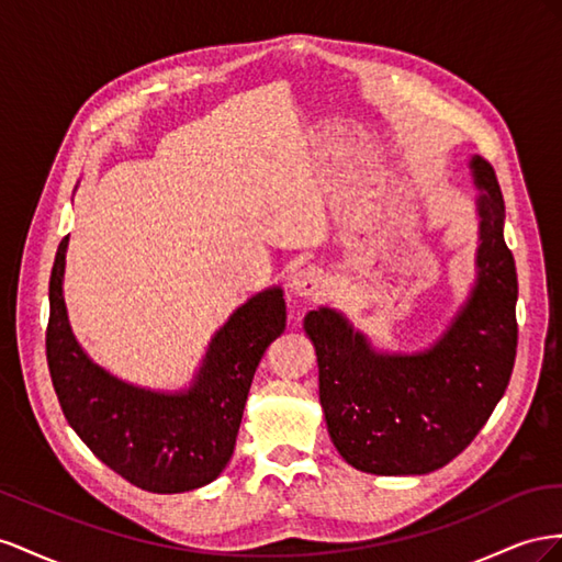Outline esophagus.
Masks as SVG:
<instances>
[{
    "label": "esophagus",
    "mask_w": 562,
    "mask_h": 562,
    "mask_svg": "<svg viewBox=\"0 0 562 562\" xmlns=\"http://www.w3.org/2000/svg\"><path fill=\"white\" fill-rule=\"evenodd\" d=\"M325 284H327L325 272L319 270L317 266H308V268H301L299 272H294V278H292V284H290V286H292V292H294L296 296L311 299V296L323 294Z\"/></svg>",
    "instance_id": "esophagus-1"
}]
</instances>
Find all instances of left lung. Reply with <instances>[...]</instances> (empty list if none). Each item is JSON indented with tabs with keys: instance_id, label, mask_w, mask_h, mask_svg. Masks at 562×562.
Instances as JSON below:
<instances>
[{
	"instance_id": "obj_1",
	"label": "left lung",
	"mask_w": 562,
	"mask_h": 562,
	"mask_svg": "<svg viewBox=\"0 0 562 562\" xmlns=\"http://www.w3.org/2000/svg\"><path fill=\"white\" fill-rule=\"evenodd\" d=\"M477 188V282L442 339L416 356H381L331 308L306 315L319 403L339 454L364 473L419 475L461 454L499 403L518 348V272L504 239L506 206L492 165Z\"/></svg>"
}]
</instances>
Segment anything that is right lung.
<instances>
[{
    "label": "right lung",
    "instance_id": "obj_1",
    "mask_svg": "<svg viewBox=\"0 0 562 562\" xmlns=\"http://www.w3.org/2000/svg\"><path fill=\"white\" fill-rule=\"evenodd\" d=\"M66 249L68 235L49 278L46 362L68 424L105 467L140 490L176 494L212 483L233 457L256 367L284 331L282 292L272 286L231 315L186 393H153L110 376L75 341L63 301Z\"/></svg>",
    "mask_w": 562,
    "mask_h": 562
}]
</instances>
